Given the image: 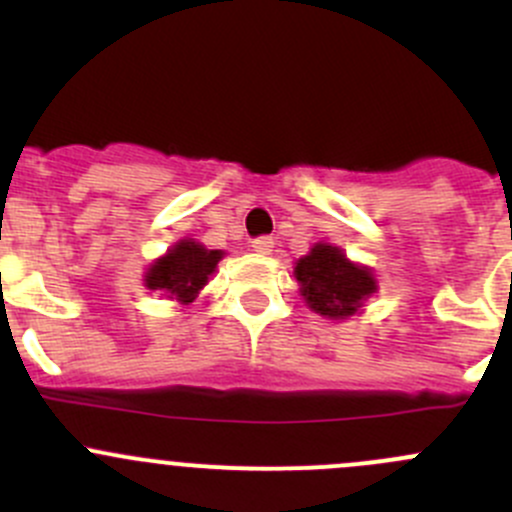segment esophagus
Returning <instances> with one entry per match:
<instances>
[{
	"instance_id": "obj_1",
	"label": "esophagus",
	"mask_w": 512,
	"mask_h": 512,
	"mask_svg": "<svg viewBox=\"0 0 512 512\" xmlns=\"http://www.w3.org/2000/svg\"><path fill=\"white\" fill-rule=\"evenodd\" d=\"M272 247H275V240H272V237H267V235L255 237V240H252V250H255L257 255H270Z\"/></svg>"
}]
</instances>
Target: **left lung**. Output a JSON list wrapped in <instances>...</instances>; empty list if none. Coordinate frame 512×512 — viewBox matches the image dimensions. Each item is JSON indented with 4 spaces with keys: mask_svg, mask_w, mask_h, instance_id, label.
<instances>
[{
    "mask_svg": "<svg viewBox=\"0 0 512 512\" xmlns=\"http://www.w3.org/2000/svg\"><path fill=\"white\" fill-rule=\"evenodd\" d=\"M299 292L314 312L324 317H352L369 294H374L376 282L366 267L354 265L342 250L332 245H314L309 255L294 267Z\"/></svg>",
    "mask_w": 512,
    "mask_h": 512,
    "instance_id": "8db88e82",
    "label": "left lung"
}]
</instances>
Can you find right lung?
<instances>
[{"instance_id":"right-lung-1","label":"right lung","mask_w":512,"mask_h":512,"mask_svg":"<svg viewBox=\"0 0 512 512\" xmlns=\"http://www.w3.org/2000/svg\"><path fill=\"white\" fill-rule=\"evenodd\" d=\"M220 260H223L220 250H205L198 242L180 240L178 245L170 247L168 255L151 265L146 275V287L168 292L180 304H188L203 289Z\"/></svg>"}]
</instances>
